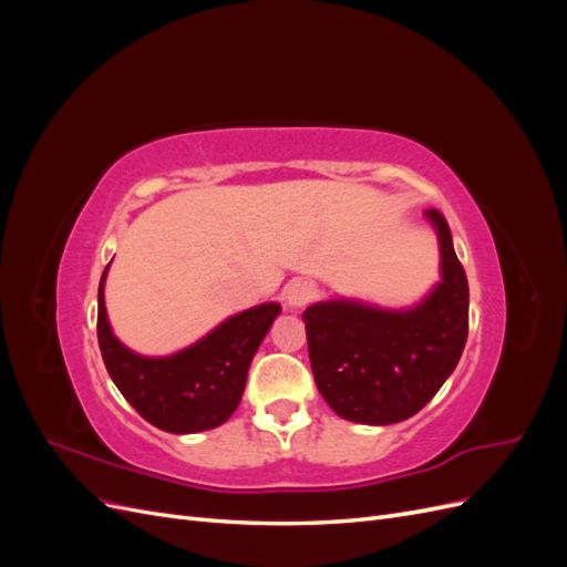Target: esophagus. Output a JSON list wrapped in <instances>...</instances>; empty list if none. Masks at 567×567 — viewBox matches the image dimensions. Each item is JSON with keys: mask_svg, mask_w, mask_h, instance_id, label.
<instances>
[{"mask_svg": "<svg viewBox=\"0 0 567 567\" xmlns=\"http://www.w3.org/2000/svg\"><path fill=\"white\" fill-rule=\"evenodd\" d=\"M317 296V288L310 281H290L284 288V300L290 310H300L307 302H312Z\"/></svg>", "mask_w": 567, "mask_h": 567, "instance_id": "1", "label": "esophagus"}]
</instances>
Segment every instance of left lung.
<instances>
[{
    "label": "left lung",
    "mask_w": 567,
    "mask_h": 567,
    "mask_svg": "<svg viewBox=\"0 0 567 567\" xmlns=\"http://www.w3.org/2000/svg\"><path fill=\"white\" fill-rule=\"evenodd\" d=\"M440 244V281L421 302L385 310L352 298L302 312L317 388L336 414L367 425L406 421L435 398L468 338V281L452 231L425 210Z\"/></svg>",
    "instance_id": "obj_1"
}]
</instances>
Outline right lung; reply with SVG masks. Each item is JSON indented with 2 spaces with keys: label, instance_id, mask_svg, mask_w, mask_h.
<instances>
[{
  "label": "right lung",
  "instance_id": "add662e5",
  "mask_svg": "<svg viewBox=\"0 0 567 567\" xmlns=\"http://www.w3.org/2000/svg\"><path fill=\"white\" fill-rule=\"evenodd\" d=\"M109 267L99 284L96 333L101 357L123 398L151 425L175 435L210 431L229 421L241 402L252 357L281 315V305H255L215 326L194 346L167 357H146L123 346L111 329L104 300Z\"/></svg>",
  "mask_w": 567,
  "mask_h": 567
}]
</instances>
